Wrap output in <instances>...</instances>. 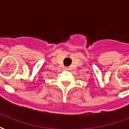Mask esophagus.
I'll list each match as a JSON object with an SVG mask.
<instances>
[{
    "label": "esophagus",
    "instance_id": "1",
    "mask_svg": "<svg viewBox=\"0 0 129 129\" xmlns=\"http://www.w3.org/2000/svg\"><path fill=\"white\" fill-rule=\"evenodd\" d=\"M66 70H69L68 68H66Z\"/></svg>",
    "mask_w": 129,
    "mask_h": 129
}]
</instances>
